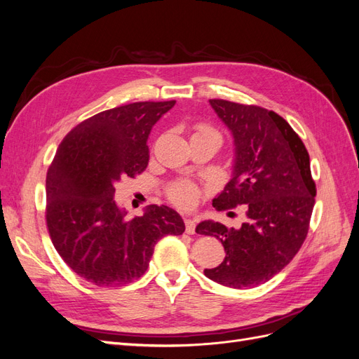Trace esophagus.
I'll return each instance as SVG.
<instances>
[{
    "label": "esophagus",
    "mask_w": 359,
    "mask_h": 359,
    "mask_svg": "<svg viewBox=\"0 0 359 359\" xmlns=\"http://www.w3.org/2000/svg\"><path fill=\"white\" fill-rule=\"evenodd\" d=\"M184 223H186V232L189 235H193L194 231H196V222H194L193 219H186L184 220Z\"/></svg>",
    "instance_id": "esophagus-1"
}]
</instances>
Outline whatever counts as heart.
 Returning <instances> with one entry per match:
<instances>
[{
    "instance_id": "1",
    "label": "heart",
    "mask_w": 359,
    "mask_h": 359,
    "mask_svg": "<svg viewBox=\"0 0 359 359\" xmlns=\"http://www.w3.org/2000/svg\"><path fill=\"white\" fill-rule=\"evenodd\" d=\"M198 135H211V136L220 137L219 132L208 124H198L193 136H198ZM201 193H202L201 189L194 182L177 181L168 189V198L170 199L172 203L181 206V208H190V206H193L198 202V199L201 198Z\"/></svg>"
}]
</instances>
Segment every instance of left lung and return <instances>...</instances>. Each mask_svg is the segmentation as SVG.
Here are the masks:
<instances>
[{"label": "left lung", "mask_w": 359, "mask_h": 359, "mask_svg": "<svg viewBox=\"0 0 359 359\" xmlns=\"http://www.w3.org/2000/svg\"><path fill=\"white\" fill-rule=\"evenodd\" d=\"M235 139L233 177L212 201L224 211L245 205L240 229L202 222L196 232L220 240L226 257L205 276L243 289L265 283L299 252L309 233L316 196L310 156L285 118L255 104L211 99Z\"/></svg>", "instance_id": "1"}]
</instances>
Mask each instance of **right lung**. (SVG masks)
Listing matches in <instances>:
<instances>
[{
    "label": "right lung",
    "mask_w": 359,
    "mask_h": 359,
    "mask_svg": "<svg viewBox=\"0 0 359 359\" xmlns=\"http://www.w3.org/2000/svg\"><path fill=\"white\" fill-rule=\"evenodd\" d=\"M175 104L136 102L114 107L72 128L61 140L46 175V226L53 247L76 274L102 287L142 277L154 245L181 235V215L151 205L126 219L114 201L115 184L148 166L151 128Z\"/></svg>",
    "instance_id": "1"
}]
</instances>
